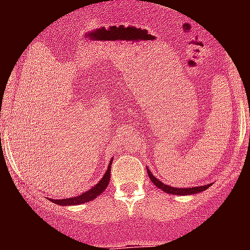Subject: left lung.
<instances>
[{
  "label": "left lung",
  "instance_id": "1",
  "mask_svg": "<svg viewBox=\"0 0 250 250\" xmlns=\"http://www.w3.org/2000/svg\"><path fill=\"white\" fill-rule=\"evenodd\" d=\"M147 170V175H149L150 180H151L159 189H161L163 191L167 194H171V195H191V194H198L202 193L203 190H207L208 188L210 187L211 184L207 185H200V187H193V188H175V187H170V185L164 184L163 182H160V179H156V176H154L151 174L149 169Z\"/></svg>",
  "mask_w": 250,
  "mask_h": 250
}]
</instances>
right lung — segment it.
<instances>
[{
	"label": "right lung",
	"mask_w": 250,
	"mask_h": 250,
	"mask_svg": "<svg viewBox=\"0 0 250 250\" xmlns=\"http://www.w3.org/2000/svg\"><path fill=\"white\" fill-rule=\"evenodd\" d=\"M111 163H112V159L110 160V164L107 167V170H106L105 175L101 178L100 182L98 184L92 187L90 190H86L85 193L83 194H79L77 196H74V198H67V199H50L52 203H56L57 205H80L83 204V203H87V202H91L94 200L95 198H98V195H100L104 190H105L107 185H109L110 182V171H111Z\"/></svg>",
	"instance_id": "add662e5"
}]
</instances>
